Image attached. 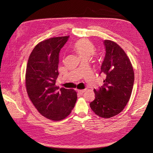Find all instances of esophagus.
<instances>
[{"instance_id":"34e87169","label":"esophagus","mask_w":153,"mask_h":153,"mask_svg":"<svg viewBox=\"0 0 153 153\" xmlns=\"http://www.w3.org/2000/svg\"><path fill=\"white\" fill-rule=\"evenodd\" d=\"M85 90H86V89H84V90H77V91H78V93H79L80 94H82V93H84L85 91Z\"/></svg>"}]
</instances>
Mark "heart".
I'll return each mask as SVG.
<instances>
[{"label":"heart","mask_w":153,"mask_h":153,"mask_svg":"<svg viewBox=\"0 0 153 153\" xmlns=\"http://www.w3.org/2000/svg\"><path fill=\"white\" fill-rule=\"evenodd\" d=\"M74 48L81 59H88L95 51L94 45L86 39H82L76 41Z\"/></svg>","instance_id":"obj_1"}]
</instances>
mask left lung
<instances>
[{
	"label": "left lung",
	"instance_id": "1",
	"mask_svg": "<svg viewBox=\"0 0 153 153\" xmlns=\"http://www.w3.org/2000/svg\"><path fill=\"white\" fill-rule=\"evenodd\" d=\"M104 45L105 55L100 72L105 77L104 85L94 89L95 98L90 106L97 115L108 118L120 114L128 104L134 73L129 57L118 45L107 39Z\"/></svg>",
	"mask_w": 153,
	"mask_h": 153
}]
</instances>
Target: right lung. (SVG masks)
Segmentation results:
<instances>
[{"instance_id":"1","label":"right lung","mask_w":153,"mask_h":153,"mask_svg":"<svg viewBox=\"0 0 153 153\" xmlns=\"http://www.w3.org/2000/svg\"><path fill=\"white\" fill-rule=\"evenodd\" d=\"M69 36L53 37L39 43L27 62L25 87L32 102L43 117L53 121L65 118L77 101V93L55 85L59 74V53Z\"/></svg>"}]
</instances>
